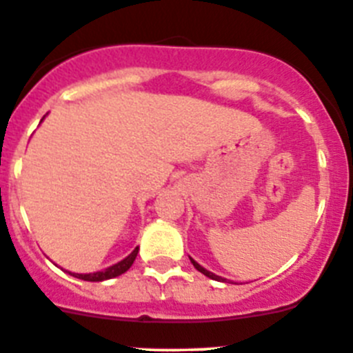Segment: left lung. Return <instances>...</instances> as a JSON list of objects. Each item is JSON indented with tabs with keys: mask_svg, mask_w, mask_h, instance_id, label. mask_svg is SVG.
Segmentation results:
<instances>
[{
	"mask_svg": "<svg viewBox=\"0 0 353 353\" xmlns=\"http://www.w3.org/2000/svg\"><path fill=\"white\" fill-rule=\"evenodd\" d=\"M190 263L194 264V268H195V270H197V271H201V273L204 274V276L211 278V280H216V281H225V283H226V280H225V278H221V276H218V274H214V273H211V271H208V270H205V268H202L201 264H199V263H195V261L192 259V257H190Z\"/></svg>",
	"mask_w": 353,
	"mask_h": 353,
	"instance_id": "obj_1",
	"label": "left lung"
}]
</instances>
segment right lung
Segmentation results:
<instances>
[{"mask_svg": "<svg viewBox=\"0 0 353 353\" xmlns=\"http://www.w3.org/2000/svg\"><path fill=\"white\" fill-rule=\"evenodd\" d=\"M43 121V120H41ZM139 254V247H135L134 250H132L130 254H128L125 259H121L120 263L113 264V266L106 268V270L103 271H96V273H87V274H80V273H70V271H66V273H70L72 276L79 278V280H83V281H104V280H111V278H117L120 276V274H123L125 271L130 270V266L134 264L135 257H137Z\"/></svg>", "mask_w": 353, "mask_h": 353, "instance_id": "add662e5", "label": "right lung"}]
</instances>
